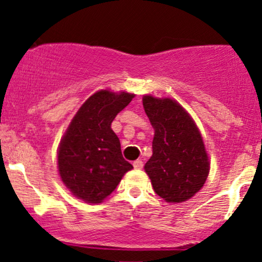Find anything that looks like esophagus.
<instances>
[{
  "label": "esophagus",
  "instance_id": "34e87169",
  "mask_svg": "<svg viewBox=\"0 0 262 262\" xmlns=\"http://www.w3.org/2000/svg\"><path fill=\"white\" fill-rule=\"evenodd\" d=\"M133 166H134V169L140 170V169H143L144 164H143V161H141V160H135V161L133 162Z\"/></svg>",
  "mask_w": 262,
  "mask_h": 262
}]
</instances>
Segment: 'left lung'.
Returning a JSON list of instances; mask_svg holds the SVG:
<instances>
[{"label": "left lung", "mask_w": 262, "mask_h": 262, "mask_svg": "<svg viewBox=\"0 0 262 262\" xmlns=\"http://www.w3.org/2000/svg\"><path fill=\"white\" fill-rule=\"evenodd\" d=\"M143 106L155 130L145 172L154 191L166 202H185L203 187L209 173L202 135L175 100L146 95Z\"/></svg>", "instance_id": "left-lung-1"}]
</instances>
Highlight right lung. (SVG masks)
I'll return each mask as SVG.
<instances>
[{"instance_id":"obj_1","label":"right lung","mask_w":262,"mask_h":262,"mask_svg":"<svg viewBox=\"0 0 262 262\" xmlns=\"http://www.w3.org/2000/svg\"><path fill=\"white\" fill-rule=\"evenodd\" d=\"M135 95L101 90L85 101L66 129L58 150L61 181L75 197L101 203L133 169L124 160L113 119Z\"/></svg>"}]
</instances>
